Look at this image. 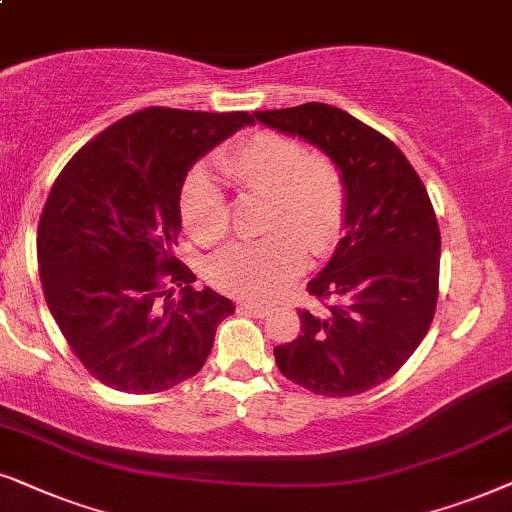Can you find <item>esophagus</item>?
I'll return each mask as SVG.
<instances>
[{
    "mask_svg": "<svg viewBox=\"0 0 512 512\" xmlns=\"http://www.w3.org/2000/svg\"><path fill=\"white\" fill-rule=\"evenodd\" d=\"M238 311L248 313V316H255V318H264L269 313V306L255 304V302H241L238 304Z\"/></svg>",
    "mask_w": 512,
    "mask_h": 512,
    "instance_id": "esophagus-1",
    "label": "esophagus"
}]
</instances>
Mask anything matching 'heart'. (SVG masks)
Listing matches in <instances>:
<instances>
[{"label": "heart", "mask_w": 512, "mask_h": 512, "mask_svg": "<svg viewBox=\"0 0 512 512\" xmlns=\"http://www.w3.org/2000/svg\"><path fill=\"white\" fill-rule=\"evenodd\" d=\"M224 177L245 194L267 199L262 231L210 260L215 288L243 299H274L306 267V255H325L337 243L346 215V187L339 168L323 154H309L290 135L252 133L217 159ZM182 224L194 241L220 243L229 234V206L208 170L189 173L180 194Z\"/></svg>", "instance_id": "heart-1"}]
</instances>
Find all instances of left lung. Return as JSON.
<instances>
[{
	"instance_id": "1",
	"label": "left lung",
	"mask_w": 512,
	"mask_h": 512,
	"mask_svg": "<svg viewBox=\"0 0 512 512\" xmlns=\"http://www.w3.org/2000/svg\"><path fill=\"white\" fill-rule=\"evenodd\" d=\"M255 119L318 147L346 187L344 238L306 285L332 304L299 311L302 335L276 346L278 370L318 395L370 391L417 351L438 304L440 229L424 182L391 140L339 107L306 102Z\"/></svg>"
}]
</instances>
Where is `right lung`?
I'll use <instances>...</instances> for the list:
<instances>
[{"instance_id":"add662e5","label":"right lung","mask_w":512,"mask_h":512,"mask_svg":"<svg viewBox=\"0 0 512 512\" xmlns=\"http://www.w3.org/2000/svg\"><path fill=\"white\" fill-rule=\"evenodd\" d=\"M250 124L248 112L142 109L81 147L53 182L37 231L44 297L105 386L159 393L194 377L234 313L220 292L192 288L175 245L187 173Z\"/></svg>"}]
</instances>
